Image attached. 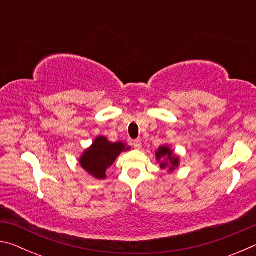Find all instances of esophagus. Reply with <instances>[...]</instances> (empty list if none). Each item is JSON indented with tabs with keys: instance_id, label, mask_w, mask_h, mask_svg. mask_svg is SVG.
Returning <instances> with one entry per match:
<instances>
[{
	"instance_id": "esophagus-1",
	"label": "esophagus",
	"mask_w": 256,
	"mask_h": 256,
	"mask_svg": "<svg viewBox=\"0 0 256 256\" xmlns=\"http://www.w3.org/2000/svg\"><path fill=\"white\" fill-rule=\"evenodd\" d=\"M133 146H134V148H136V149H141L142 142H141L140 138H136V140H134L133 141Z\"/></svg>"
}]
</instances>
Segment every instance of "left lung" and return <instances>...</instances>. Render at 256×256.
<instances>
[{
    "label": "left lung",
    "mask_w": 256,
    "mask_h": 256,
    "mask_svg": "<svg viewBox=\"0 0 256 256\" xmlns=\"http://www.w3.org/2000/svg\"><path fill=\"white\" fill-rule=\"evenodd\" d=\"M156 157H157L158 162L166 159V162H162V164H160V167L162 168L168 167L170 168V172L174 170L180 164L178 157H175L174 154H172V151L170 149V146H160L157 152H156Z\"/></svg>",
    "instance_id": "left-lung-1"
}]
</instances>
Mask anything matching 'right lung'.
Segmentation results:
<instances>
[{
	"label": "right lung",
	"instance_id": "add662e5",
	"mask_svg": "<svg viewBox=\"0 0 256 256\" xmlns=\"http://www.w3.org/2000/svg\"><path fill=\"white\" fill-rule=\"evenodd\" d=\"M130 146L122 142L112 144L105 136H98L92 146L84 151L80 158V164L86 172L98 180L106 177V170L110 167L122 151L128 150Z\"/></svg>",
	"mask_w": 256,
	"mask_h": 256
}]
</instances>
